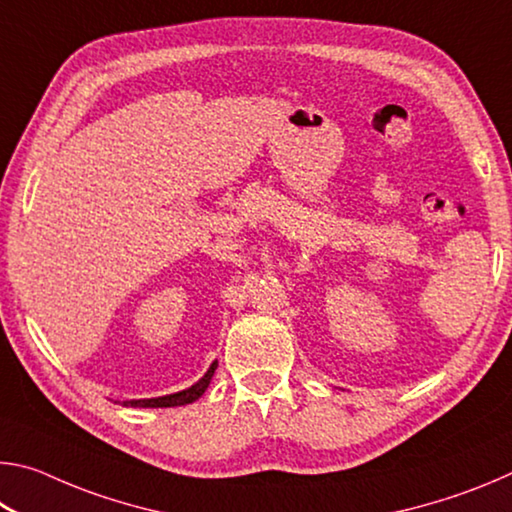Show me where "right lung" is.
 <instances>
[{"label": "right lung", "instance_id": "right-lung-1", "mask_svg": "<svg viewBox=\"0 0 512 512\" xmlns=\"http://www.w3.org/2000/svg\"><path fill=\"white\" fill-rule=\"evenodd\" d=\"M216 366H219V361H212V366L207 368L205 375L198 379L194 386L185 388V391H178V393H171V395H162V397H151V400H126L124 406H133V409H169V406L192 404V402H196L198 397H201L207 391V386H210V381L214 377Z\"/></svg>", "mask_w": 512, "mask_h": 512}]
</instances>
